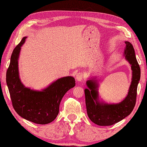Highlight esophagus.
Returning <instances> with one entry per match:
<instances>
[{
    "instance_id": "esophagus-1",
    "label": "esophagus",
    "mask_w": 147,
    "mask_h": 147,
    "mask_svg": "<svg viewBox=\"0 0 147 147\" xmlns=\"http://www.w3.org/2000/svg\"><path fill=\"white\" fill-rule=\"evenodd\" d=\"M84 76H83V74L82 73H78L76 74V80L77 81H81L82 80V79H83Z\"/></svg>"
}]
</instances>
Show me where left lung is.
<instances>
[{"label":"left lung","mask_w":147,"mask_h":147,"mask_svg":"<svg viewBox=\"0 0 147 147\" xmlns=\"http://www.w3.org/2000/svg\"><path fill=\"white\" fill-rule=\"evenodd\" d=\"M123 55L131 65L132 79L129 92L122 102L106 104L99 100L98 84L96 80L87 81L85 99L88 115L92 122L100 126H109L117 123L132 112L136 103L138 84L140 79V68L135 56L134 48L129 41H125Z\"/></svg>","instance_id":"obj_1"}]
</instances>
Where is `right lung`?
Wrapping results in <instances>:
<instances>
[{
	"instance_id": "add662e5",
	"label": "right lung",
	"mask_w": 147,
	"mask_h": 147,
	"mask_svg": "<svg viewBox=\"0 0 147 147\" xmlns=\"http://www.w3.org/2000/svg\"><path fill=\"white\" fill-rule=\"evenodd\" d=\"M26 38H22L12 52L6 82L13 107L17 114L29 121L43 125L56 119L64 95L76 83L73 77L66 76L58 79L40 91L25 87L19 78L18 59Z\"/></svg>"
}]
</instances>
